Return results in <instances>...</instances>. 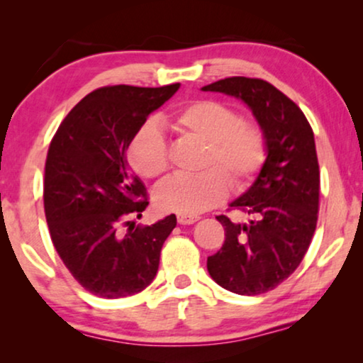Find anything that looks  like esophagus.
<instances>
[{
    "label": "esophagus",
    "mask_w": 363,
    "mask_h": 363,
    "mask_svg": "<svg viewBox=\"0 0 363 363\" xmlns=\"http://www.w3.org/2000/svg\"><path fill=\"white\" fill-rule=\"evenodd\" d=\"M199 216H187V213H177V222L181 223V225H191V223L197 222L199 220Z\"/></svg>",
    "instance_id": "esophagus-1"
}]
</instances>
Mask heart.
Here are the masks:
<instances>
[{
  "label": "heart",
  "instance_id": "1",
  "mask_svg": "<svg viewBox=\"0 0 363 363\" xmlns=\"http://www.w3.org/2000/svg\"><path fill=\"white\" fill-rule=\"evenodd\" d=\"M164 125L184 141L202 143L201 174L176 177L156 191V203L164 212H203L225 199L228 186L245 191L262 171L268 156L267 135L255 121L240 118L230 106L217 100L189 101L166 116ZM133 169L146 179H157L169 169L166 141L155 125L136 131L128 146Z\"/></svg>",
  "mask_w": 363,
  "mask_h": 363
}]
</instances>
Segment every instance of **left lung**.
<instances>
[{
    "instance_id": "left-lung-1",
    "label": "left lung",
    "mask_w": 363,
    "mask_h": 363,
    "mask_svg": "<svg viewBox=\"0 0 363 363\" xmlns=\"http://www.w3.org/2000/svg\"><path fill=\"white\" fill-rule=\"evenodd\" d=\"M202 90L242 99L268 143L257 181L230 203L252 220L238 223L217 216L225 243L207 258V269L232 293H268L296 272L318 223L320 172L314 133L299 106L267 80L228 77Z\"/></svg>"
}]
</instances>
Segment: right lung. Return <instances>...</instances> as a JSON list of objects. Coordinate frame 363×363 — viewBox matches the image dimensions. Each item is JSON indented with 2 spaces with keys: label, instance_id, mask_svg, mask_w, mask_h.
Returning <instances> with one entry per match:
<instances>
[{
  "label": "right lung",
  "instance_id": "add662e5",
  "mask_svg": "<svg viewBox=\"0 0 363 363\" xmlns=\"http://www.w3.org/2000/svg\"><path fill=\"white\" fill-rule=\"evenodd\" d=\"M177 89L100 86L69 111L49 145L44 212L50 238L75 281L100 298H126L151 284L177 223L172 213L135 227L131 218L141 217L150 197L125 160L136 131Z\"/></svg>",
  "mask_w": 363,
  "mask_h": 363
}]
</instances>
